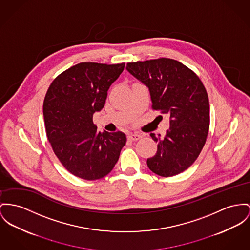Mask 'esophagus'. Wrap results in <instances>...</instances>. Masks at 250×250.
I'll list each match as a JSON object with an SVG mask.
<instances>
[{"label": "esophagus", "mask_w": 250, "mask_h": 250, "mask_svg": "<svg viewBox=\"0 0 250 250\" xmlns=\"http://www.w3.org/2000/svg\"><path fill=\"white\" fill-rule=\"evenodd\" d=\"M141 137H142V135L139 134V133H130L128 135V139L131 140V141H136V140L140 139Z\"/></svg>", "instance_id": "1"}]
</instances>
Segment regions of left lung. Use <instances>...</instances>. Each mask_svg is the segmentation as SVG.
<instances>
[{"instance_id": "1", "label": "left lung", "mask_w": 250, "mask_h": 250, "mask_svg": "<svg viewBox=\"0 0 250 250\" xmlns=\"http://www.w3.org/2000/svg\"><path fill=\"white\" fill-rule=\"evenodd\" d=\"M126 69L150 90L151 108L169 115V129L147 159L150 170L170 177L191 166L199 156L209 130V102L199 77L183 63L167 58L128 62Z\"/></svg>"}]
</instances>
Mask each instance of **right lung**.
<instances>
[{"label":"right lung","mask_w":250,"mask_h":250,"mask_svg":"<svg viewBox=\"0 0 250 250\" xmlns=\"http://www.w3.org/2000/svg\"><path fill=\"white\" fill-rule=\"evenodd\" d=\"M125 63L81 62L60 74L50 84L43 117L51 147L62 166L85 180L106 176L126 144L122 132L101 133L93 115L105 105L107 92Z\"/></svg>","instance_id":"obj_1"}]
</instances>
